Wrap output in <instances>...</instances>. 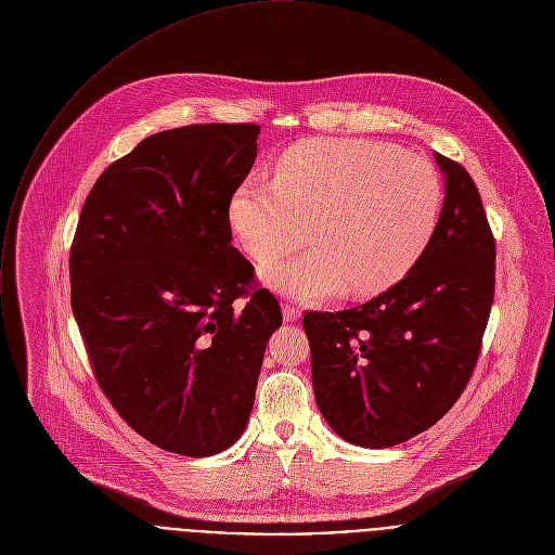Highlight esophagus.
<instances>
[{
    "instance_id": "esophagus-1",
    "label": "esophagus",
    "mask_w": 555,
    "mask_h": 555,
    "mask_svg": "<svg viewBox=\"0 0 555 555\" xmlns=\"http://www.w3.org/2000/svg\"><path fill=\"white\" fill-rule=\"evenodd\" d=\"M300 315H302V311H300L296 305H292V302H285V305H283V318H285V322H296Z\"/></svg>"
}]
</instances>
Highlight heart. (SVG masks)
Returning a JSON list of instances; mask_svg holds the SVG:
<instances>
[{
  "label": "heart",
  "instance_id": "heart-1",
  "mask_svg": "<svg viewBox=\"0 0 555 555\" xmlns=\"http://www.w3.org/2000/svg\"><path fill=\"white\" fill-rule=\"evenodd\" d=\"M443 201L430 159L363 138H315L276 159L274 179L250 177L229 201V222L244 250L283 296L324 300L348 287L354 296L398 283L424 255Z\"/></svg>",
  "mask_w": 555,
  "mask_h": 555
}]
</instances>
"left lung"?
<instances>
[{
	"mask_svg": "<svg viewBox=\"0 0 555 555\" xmlns=\"http://www.w3.org/2000/svg\"><path fill=\"white\" fill-rule=\"evenodd\" d=\"M437 229L402 281L354 309L307 311L315 402L348 443L391 448L435 426L465 391L495 294V237L454 159Z\"/></svg>",
	"mask_w": 555,
	"mask_h": 555,
	"instance_id": "8db88e82",
	"label": "left lung"
}]
</instances>
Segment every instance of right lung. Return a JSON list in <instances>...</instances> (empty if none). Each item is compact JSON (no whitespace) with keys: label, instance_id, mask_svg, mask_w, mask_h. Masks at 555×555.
Instances as JSON below:
<instances>
[{"label":"right lung","instance_id":"add662e5","mask_svg":"<svg viewBox=\"0 0 555 555\" xmlns=\"http://www.w3.org/2000/svg\"><path fill=\"white\" fill-rule=\"evenodd\" d=\"M259 125L144 138L92 185L70 246V307L94 378L153 446L192 459L244 433L263 352L283 324L231 244L229 201Z\"/></svg>","mask_w":555,"mask_h":555}]
</instances>
